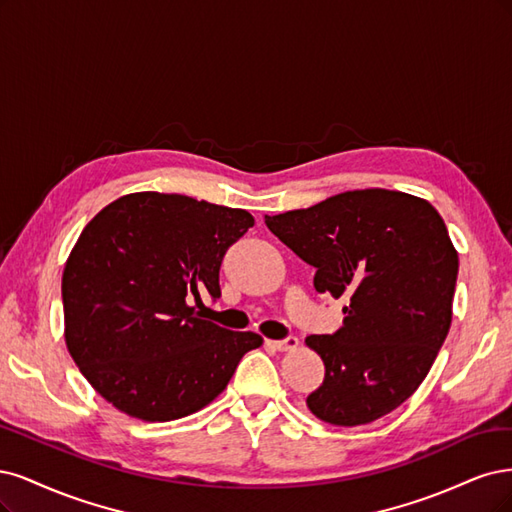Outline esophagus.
I'll list each match as a JSON object with an SVG mask.
<instances>
[{
    "label": "esophagus",
    "instance_id": "1",
    "mask_svg": "<svg viewBox=\"0 0 512 512\" xmlns=\"http://www.w3.org/2000/svg\"><path fill=\"white\" fill-rule=\"evenodd\" d=\"M266 344L272 346V349H276V351H293V349H298L300 340L295 336H287L283 340H268Z\"/></svg>",
    "mask_w": 512,
    "mask_h": 512
}]
</instances>
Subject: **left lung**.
Wrapping results in <instances>:
<instances>
[{"label": "left lung", "instance_id": "left-lung-1", "mask_svg": "<svg viewBox=\"0 0 512 512\" xmlns=\"http://www.w3.org/2000/svg\"><path fill=\"white\" fill-rule=\"evenodd\" d=\"M266 225L317 270L319 293L349 300L338 332L306 338L325 364L306 398L312 415L353 427L404 404L451 327L459 259L438 210L408 193L364 189Z\"/></svg>", "mask_w": 512, "mask_h": 512}]
</instances>
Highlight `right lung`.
<instances>
[{
  "label": "right lung",
  "mask_w": 512,
  "mask_h": 512,
  "mask_svg": "<svg viewBox=\"0 0 512 512\" xmlns=\"http://www.w3.org/2000/svg\"><path fill=\"white\" fill-rule=\"evenodd\" d=\"M253 225L242 208L142 191L82 229L61 280L65 342L114 408L142 421L187 417L261 346V336L214 325L189 306L206 291L221 298V261Z\"/></svg>",
  "instance_id": "obj_1"
}]
</instances>
